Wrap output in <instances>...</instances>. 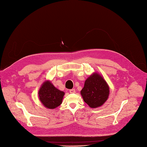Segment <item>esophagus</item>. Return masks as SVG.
Segmentation results:
<instances>
[{"label": "esophagus", "mask_w": 147, "mask_h": 147, "mask_svg": "<svg viewBox=\"0 0 147 147\" xmlns=\"http://www.w3.org/2000/svg\"><path fill=\"white\" fill-rule=\"evenodd\" d=\"M69 92L71 94H74L75 92V89H72L69 90Z\"/></svg>", "instance_id": "34e87169"}]
</instances>
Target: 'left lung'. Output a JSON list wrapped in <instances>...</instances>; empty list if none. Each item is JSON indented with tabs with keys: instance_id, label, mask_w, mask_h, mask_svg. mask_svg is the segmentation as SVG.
Instances as JSON below:
<instances>
[{
	"instance_id": "1",
	"label": "left lung",
	"mask_w": 147,
	"mask_h": 147,
	"mask_svg": "<svg viewBox=\"0 0 147 147\" xmlns=\"http://www.w3.org/2000/svg\"><path fill=\"white\" fill-rule=\"evenodd\" d=\"M81 94L89 107L96 108L108 99L109 87L102 76L95 72L86 79Z\"/></svg>"
}]
</instances>
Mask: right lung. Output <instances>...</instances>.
Returning a JSON list of instances; mask_svg holds the SVG:
<instances>
[{
    "label": "right lung",
    "instance_id": "add662e5",
    "mask_svg": "<svg viewBox=\"0 0 147 147\" xmlns=\"http://www.w3.org/2000/svg\"><path fill=\"white\" fill-rule=\"evenodd\" d=\"M38 95L45 107L55 109L62 104L65 92L55 88L49 81H46L41 85Z\"/></svg>",
    "mask_w": 147,
    "mask_h": 147
}]
</instances>
